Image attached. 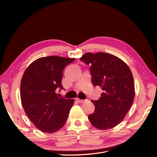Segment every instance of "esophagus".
Masks as SVG:
<instances>
[{"label":"esophagus","instance_id":"34e87169","mask_svg":"<svg viewBox=\"0 0 157 157\" xmlns=\"http://www.w3.org/2000/svg\"><path fill=\"white\" fill-rule=\"evenodd\" d=\"M76 101L79 103H84L85 101H86V100H82V99H80V98H76Z\"/></svg>","mask_w":157,"mask_h":157}]
</instances>
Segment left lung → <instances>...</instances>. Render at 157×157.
<instances>
[{
    "label": "left lung",
    "mask_w": 157,
    "mask_h": 157,
    "mask_svg": "<svg viewBox=\"0 0 157 157\" xmlns=\"http://www.w3.org/2000/svg\"><path fill=\"white\" fill-rule=\"evenodd\" d=\"M79 60L91 66L92 85L102 90L101 97L92 101L95 109L88 116L90 123L100 130L114 127L124 119L134 102V82L130 69L118 57L102 52H88Z\"/></svg>",
    "instance_id": "left-lung-1"
}]
</instances>
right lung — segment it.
Wrapping results in <instances>:
<instances>
[{
  "label": "right lung",
  "mask_w": 157,
  "mask_h": 157,
  "mask_svg": "<svg viewBox=\"0 0 157 157\" xmlns=\"http://www.w3.org/2000/svg\"><path fill=\"white\" fill-rule=\"evenodd\" d=\"M75 59L49 56L30 63L20 84L23 108L35 126L45 133H53L65 124L74 99L59 97L65 66Z\"/></svg>",
  "instance_id": "right-lung-1"
}]
</instances>
